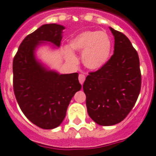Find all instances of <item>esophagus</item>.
<instances>
[{
	"label": "esophagus",
	"instance_id": "obj_1",
	"mask_svg": "<svg viewBox=\"0 0 156 156\" xmlns=\"http://www.w3.org/2000/svg\"><path fill=\"white\" fill-rule=\"evenodd\" d=\"M78 80H79V82L81 84H83L84 82H85V80H86V76L82 74H80L79 76H78Z\"/></svg>",
	"mask_w": 156,
	"mask_h": 156
}]
</instances>
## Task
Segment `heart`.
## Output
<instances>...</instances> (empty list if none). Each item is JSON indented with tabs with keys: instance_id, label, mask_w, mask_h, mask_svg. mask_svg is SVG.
<instances>
[{
	"instance_id": "obj_1",
	"label": "heart",
	"mask_w": 156,
	"mask_h": 156,
	"mask_svg": "<svg viewBox=\"0 0 156 156\" xmlns=\"http://www.w3.org/2000/svg\"><path fill=\"white\" fill-rule=\"evenodd\" d=\"M81 59L86 68L97 70L108 63L112 51V40L108 33L100 30H85L70 39L64 50L66 59L76 63L72 51L81 52Z\"/></svg>"
}]
</instances>
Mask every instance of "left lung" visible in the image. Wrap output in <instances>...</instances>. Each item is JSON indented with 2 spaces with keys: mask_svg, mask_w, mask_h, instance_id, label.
<instances>
[{
  "mask_svg": "<svg viewBox=\"0 0 156 156\" xmlns=\"http://www.w3.org/2000/svg\"><path fill=\"white\" fill-rule=\"evenodd\" d=\"M110 30L115 37L114 54L104 67L89 73L83 84L89 117L105 126L126 117L141 86L137 52L125 34L112 27Z\"/></svg>",
  "mask_w": 156,
  "mask_h": 156,
  "instance_id": "8db88e82",
  "label": "left lung"
}]
</instances>
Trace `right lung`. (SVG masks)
Wrapping results in <instances>:
<instances>
[{"label": "right lung", "instance_id": "right-lung-1", "mask_svg": "<svg viewBox=\"0 0 156 156\" xmlns=\"http://www.w3.org/2000/svg\"><path fill=\"white\" fill-rule=\"evenodd\" d=\"M64 29L56 23L42 25L24 38L13 59V88L19 106L31 122L45 129L61 124L71 99L82 88L78 73L59 74L36 57L41 44L59 48Z\"/></svg>", "mask_w": 156, "mask_h": 156}]
</instances>
